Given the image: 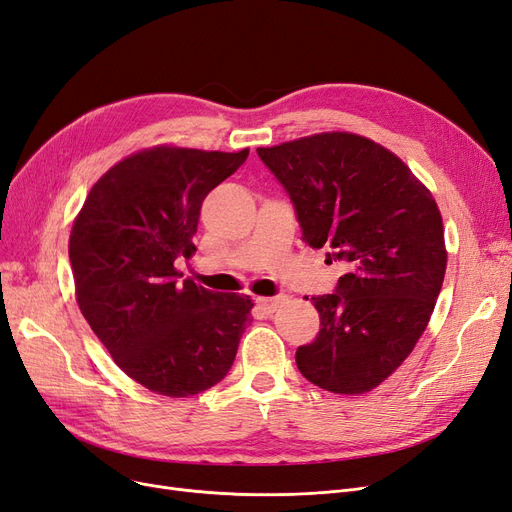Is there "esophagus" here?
I'll return each mask as SVG.
<instances>
[{"instance_id": "obj_1", "label": "esophagus", "mask_w": 512, "mask_h": 512, "mask_svg": "<svg viewBox=\"0 0 512 512\" xmlns=\"http://www.w3.org/2000/svg\"><path fill=\"white\" fill-rule=\"evenodd\" d=\"M277 298H271V296H258L256 298V305H258V309L260 311H264V313H273L275 309H277Z\"/></svg>"}]
</instances>
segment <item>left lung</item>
Here are the masks:
<instances>
[{"label": "left lung", "mask_w": 512, "mask_h": 512, "mask_svg": "<svg viewBox=\"0 0 512 512\" xmlns=\"http://www.w3.org/2000/svg\"><path fill=\"white\" fill-rule=\"evenodd\" d=\"M256 152L286 188L303 241L347 269L332 294L311 296L320 332L296 349V366L322 390L370 392L430 322L447 269L438 205L394 152L356 133Z\"/></svg>", "instance_id": "obj_1"}]
</instances>
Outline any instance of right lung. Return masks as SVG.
<instances>
[{
  "label": "right lung",
  "instance_id": "obj_1",
  "mask_svg": "<svg viewBox=\"0 0 512 512\" xmlns=\"http://www.w3.org/2000/svg\"><path fill=\"white\" fill-rule=\"evenodd\" d=\"M156 146L116 163L69 235L76 301L122 373L154 394L195 396L231 370L252 298L180 279L203 199L248 158Z\"/></svg>",
  "mask_w": 512,
  "mask_h": 512
}]
</instances>
